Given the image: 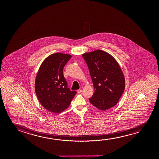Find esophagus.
<instances>
[{"label":"esophagus","instance_id":"obj_1","mask_svg":"<svg viewBox=\"0 0 159 159\" xmlns=\"http://www.w3.org/2000/svg\"><path fill=\"white\" fill-rule=\"evenodd\" d=\"M77 92H78V93H80L81 92H82V89H78V90L77 91Z\"/></svg>","mask_w":159,"mask_h":159}]
</instances>
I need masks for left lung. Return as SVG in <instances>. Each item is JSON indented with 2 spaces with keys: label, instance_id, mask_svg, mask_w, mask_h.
Here are the masks:
<instances>
[{
  "label": "left lung",
  "instance_id": "8db88e82",
  "mask_svg": "<svg viewBox=\"0 0 159 159\" xmlns=\"http://www.w3.org/2000/svg\"><path fill=\"white\" fill-rule=\"evenodd\" d=\"M93 84V95L89 98L96 108L105 111L117 104L125 89L124 74L115 59L101 50L83 54Z\"/></svg>",
  "mask_w": 159,
  "mask_h": 159
}]
</instances>
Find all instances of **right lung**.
<instances>
[{"mask_svg": "<svg viewBox=\"0 0 159 159\" xmlns=\"http://www.w3.org/2000/svg\"><path fill=\"white\" fill-rule=\"evenodd\" d=\"M72 56L57 52L42 63L35 79V89L42 105L48 111L60 113L70 106L76 91H70L63 68Z\"/></svg>", "mask_w": 159, "mask_h": 159, "instance_id": "obj_1", "label": "right lung"}]
</instances>
